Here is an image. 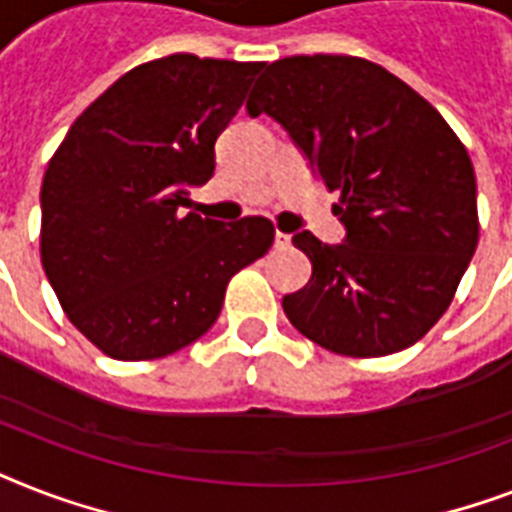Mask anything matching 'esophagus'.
I'll return each instance as SVG.
<instances>
[{"instance_id":"obj_1","label":"esophagus","mask_w":512,"mask_h":512,"mask_svg":"<svg viewBox=\"0 0 512 512\" xmlns=\"http://www.w3.org/2000/svg\"><path fill=\"white\" fill-rule=\"evenodd\" d=\"M273 244H276V249H289V244H292V236H289V233L276 231V239H273Z\"/></svg>"}]
</instances>
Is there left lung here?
Masks as SVG:
<instances>
[{
    "mask_svg": "<svg viewBox=\"0 0 512 512\" xmlns=\"http://www.w3.org/2000/svg\"><path fill=\"white\" fill-rule=\"evenodd\" d=\"M340 193L342 244H292L311 281L281 305L297 332L342 356H388L428 335L478 244L476 172L444 116L398 76L353 55H292L265 66L247 100Z\"/></svg>",
    "mask_w": 512,
    "mask_h": 512,
    "instance_id": "1",
    "label": "left lung"
}]
</instances>
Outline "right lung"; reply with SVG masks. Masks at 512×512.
Segmentation results:
<instances>
[{
  "label": "right lung",
  "mask_w": 512,
  "mask_h": 512,
  "mask_svg": "<svg viewBox=\"0 0 512 512\" xmlns=\"http://www.w3.org/2000/svg\"><path fill=\"white\" fill-rule=\"evenodd\" d=\"M263 63L177 52L116 79L42 180V268L87 340L119 361L170 356L220 316L233 273L273 244V223L185 212L215 172V140Z\"/></svg>",
  "instance_id": "add662e5"
}]
</instances>
